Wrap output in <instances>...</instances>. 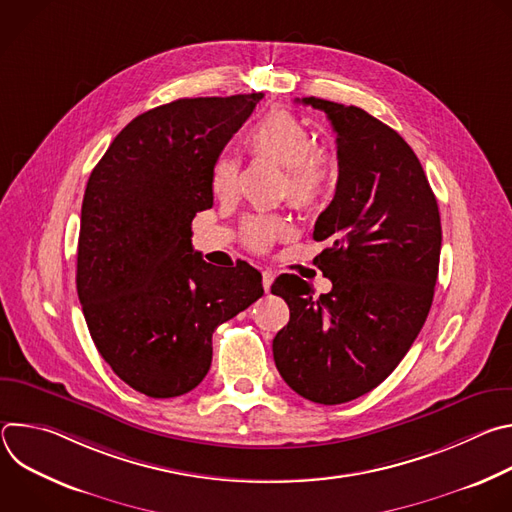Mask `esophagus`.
I'll return each mask as SVG.
<instances>
[{"mask_svg":"<svg viewBox=\"0 0 512 512\" xmlns=\"http://www.w3.org/2000/svg\"><path fill=\"white\" fill-rule=\"evenodd\" d=\"M261 275H263V289L269 291V287H271V283H273V273L265 269Z\"/></svg>","mask_w":512,"mask_h":512,"instance_id":"1","label":"esophagus"}]
</instances>
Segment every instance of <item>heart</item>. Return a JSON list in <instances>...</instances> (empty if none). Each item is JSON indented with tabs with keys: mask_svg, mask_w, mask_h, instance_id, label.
<instances>
[{
	"mask_svg": "<svg viewBox=\"0 0 512 512\" xmlns=\"http://www.w3.org/2000/svg\"><path fill=\"white\" fill-rule=\"evenodd\" d=\"M247 152L255 160H267L283 168V194L304 210L322 208L338 182L336 156L314 143L312 131L302 119L285 109H273L255 121L245 135ZM216 198L231 200L239 188V162L221 158L210 176ZM289 235V225L279 216H253L243 227V243L255 253H265Z\"/></svg>",
	"mask_w": 512,
	"mask_h": 512,
	"instance_id": "heart-1",
	"label": "heart"
}]
</instances>
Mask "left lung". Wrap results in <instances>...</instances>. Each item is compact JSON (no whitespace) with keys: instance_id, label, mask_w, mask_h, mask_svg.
<instances>
[{"instance_id":"obj_1","label":"left lung","mask_w":512,"mask_h":512,"mask_svg":"<svg viewBox=\"0 0 512 512\" xmlns=\"http://www.w3.org/2000/svg\"><path fill=\"white\" fill-rule=\"evenodd\" d=\"M300 101V99H296ZM336 131L338 182L314 227V263L332 289L283 273L271 294L289 306L273 338L275 367L304 399L352 401L403 360L433 302L442 249L437 200L409 143L354 105L306 97Z\"/></svg>"}]
</instances>
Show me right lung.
Returning a JSON list of instances; mask_svg holds the SVG:
<instances>
[{
    "label": "right lung",
    "mask_w": 512,
    "mask_h": 512,
    "mask_svg": "<svg viewBox=\"0 0 512 512\" xmlns=\"http://www.w3.org/2000/svg\"><path fill=\"white\" fill-rule=\"evenodd\" d=\"M263 93L178 99L137 115L87 182L77 291L91 338L131 389L180 397L206 377L212 332L263 296L245 261L216 269L192 249L212 168Z\"/></svg>",
    "instance_id": "right-lung-1"
}]
</instances>
